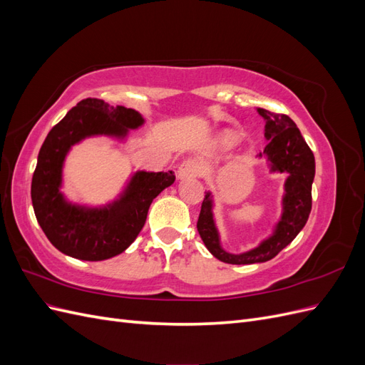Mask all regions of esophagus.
Segmentation results:
<instances>
[{
  "label": "esophagus",
  "instance_id": "1",
  "mask_svg": "<svg viewBox=\"0 0 365 365\" xmlns=\"http://www.w3.org/2000/svg\"><path fill=\"white\" fill-rule=\"evenodd\" d=\"M201 169L202 165L200 161L196 160H185L180 164L178 168V172H176V175H178V180H187V178H193V176H197L201 173Z\"/></svg>",
  "mask_w": 365,
  "mask_h": 365
}]
</instances>
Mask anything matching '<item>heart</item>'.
I'll list each match as a JSON object with an SVG mask.
<instances>
[{"mask_svg":"<svg viewBox=\"0 0 365 365\" xmlns=\"http://www.w3.org/2000/svg\"><path fill=\"white\" fill-rule=\"evenodd\" d=\"M237 141H239L237 135H235L233 132L225 130V132H222V135L219 137V146L228 150L231 148H235L237 145Z\"/></svg>","mask_w":365,"mask_h":365,"instance_id":"heart-1","label":"heart"}]
</instances>
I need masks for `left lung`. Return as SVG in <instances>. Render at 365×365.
<instances>
[{"instance_id":"1","label":"left lung","mask_w":365,"mask_h":365,"mask_svg":"<svg viewBox=\"0 0 365 365\" xmlns=\"http://www.w3.org/2000/svg\"><path fill=\"white\" fill-rule=\"evenodd\" d=\"M257 113L264 120V138L268 140L259 158L267 160L271 173L288 175L283 184L282 215L272 227V233L260 240L257 247L239 254L228 252L220 244L215 219V196L207 190L197 219V231L207 250L220 262L231 264L262 263L277 256L303 230L312 208L315 158L300 129L284 114L263 108H257Z\"/></svg>"}]
</instances>
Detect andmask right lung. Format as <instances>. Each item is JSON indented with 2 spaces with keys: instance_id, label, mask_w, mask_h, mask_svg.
Here are the masks:
<instances>
[{
  "instance_id": "obj_1",
  "label": "right lung",
  "mask_w": 365,
  "mask_h": 365,
  "mask_svg": "<svg viewBox=\"0 0 365 365\" xmlns=\"http://www.w3.org/2000/svg\"><path fill=\"white\" fill-rule=\"evenodd\" d=\"M145 121L135 109L85 98L48 132L33 173L31 204L42 231L61 252L90 262L118 256L137 239L152 201L175 182L172 170H137L102 205L73 202L62 192L65 160L76 145L94 137L126 143L129 132Z\"/></svg>"
}]
</instances>
